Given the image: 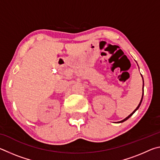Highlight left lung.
Segmentation results:
<instances>
[{
    "mask_svg": "<svg viewBox=\"0 0 160 160\" xmlns=\"http://www.w3.org/2000/svg\"><path fill=\"white\" fill-rule=\"evenodd\" d=\"M141 76H142V75H141ZM142 80H143V78H142ZM142 86H143V88H144V80H143V85H142ZM143 88H142V92H143ZM142 98H143V92H142V98H141V99H140V103H139L138 106L137 107L136 109H135L133 111V112H132V113H131V114H130L129 116H127L126 118H124L123 120L121 121H118V122H117V123H123V122H124V121H126L127 120V119H128L130 117H131V116L132 114H133V113H134L135 112H136V111H137L138 109V108L140 107V104H141V103H142Z\"/></svg>",
    "mask_w": 160,
    "mask_h": 160,
    "instance_id": "8db88e82",
    "label": "left lung"
}]
</instances>
